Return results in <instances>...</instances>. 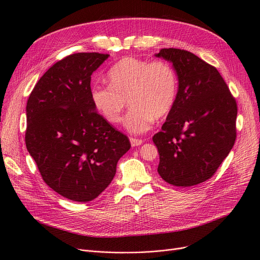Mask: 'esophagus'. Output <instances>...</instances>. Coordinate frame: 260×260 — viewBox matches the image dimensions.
I'll list each match as a JSON object with an SVG mask.
<instances>
[{"label": "esophagus", "mask_w": 260, "mask_h": 260, "mask_svg": "<svg viewBox=\"0 0 260 260\" xmlns=\"http://www.w3.org/2000/svg\"><path fill=\"white\" fill-rule=\"evenodd\" d=\"M129 141H131L132 147H138V146L142 145V142H143L141 139H138V138H129Z\"/></svg>", "instance_id": "esophagus-1"}]
</instances>
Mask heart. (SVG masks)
Instances as JSON below:
<instances>
[{
	"label": "heart",
	"mask_w": 260,
	"mask_h": 260,
	"mask_svg": "<svg viewBox=\"0 0 260 260\" xmlns=\"http://www.w3.org/2000/svg\"><path fill=\"white\" fill-rule=\"evenodd\" d=\"M107 79L109 85L93 86L92 102L106 120L117 124L128 101L123 124L132 134L147 132L154 118L164 117L176 103L177 74L166 61L123 57L108 71Z\"/></svg>",
	"instance_id": "heart-1"
}]
</instances>
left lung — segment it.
I'll list each match as a JSON object with an SVG mask.
<instances>
[{"label": "left lung", "instance_id": "obj_1", "mask_svg": "<svg viewBox=\"0 0 260 260\" xmlns=\"http://www.w3.org/2000/svg\"><path fill=\"white\" fill-rule=\"evenodd\" d=\"M155 55L172 63L179 81L174 107L152 138L157 171L171 185H197L215 174L235 145L237 103L215 67L194 53L168 48Z\"/></svg>", "mask_w": 260, "mask_h": 260}]
</instances>
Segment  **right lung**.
Returning a JSON list of instances; mask_svg holds the SVG:
<instances>
[{"instance_id": "1", "label": "right lung", "mask_w": 260, "mask_h": 260, "mask_svg": "<svg viewBox=\"0 0 260 260\" xmlns=\"http://www.w3.org/2000/svg\"><path fill=\"white\" fill-rule=\"evenodd\" d=\"M74 53L35 84L26 104L25 145L45 183L61 196L85 203L107 187L118 160L131 148L124 134L96 111L91 75L108 59Z\"/></svg>"}]
</instances>
